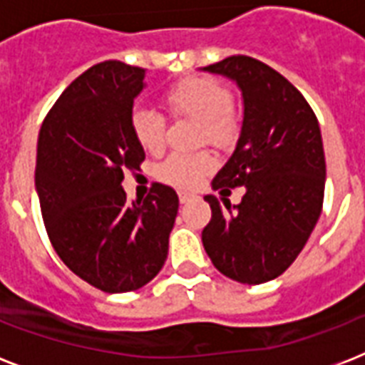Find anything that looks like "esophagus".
<instances>
[{
    "label": "esophagus",
    "instance_id": "esophagus-1",
    "mask_svg": "<svg viewBox=\"0 0 365 365\" xmlns=\"http://www.w3.org/2000/svg\"><path fill=\"white\" fill-rule=\"evenodd\" d=\"M193 199L195 197L191 193H180V202H182V205H187V202H191Z\"/></svg>",
    "mask_w": 365,
    "mask_h": 365
}]
</instances>
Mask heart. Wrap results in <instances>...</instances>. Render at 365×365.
I'll use <instances>...</instances> for the list:
<instances>
[{
	"label": "heart",
	"mask_w": 365,
	"mask_h": 365,
	"mask_svg": "<svg viewBox=\"0 0 365 365\" xmlns=\"http://www.w3.org/2000/svg\"><path fill=\"white\" fill-rule=\"evenodd\" d=\"M163 104L172 117H189L199 121L197 140L220 149L233 148L242 130L239 111L233 106L231 88L208 76H189L174 83L165 94ZM130 132L136 143L148 153L165 148L166 121L153 110L138 108L130 115ZM216 160L210 151L172 153L160 160L155 176L178 189H193L212 172Z\"/></svg>",
	"instance_id": "1"
}]
</instances>
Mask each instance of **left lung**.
Returning <instances> with one entry per match:
<instances>
[{
  "label": "left lung",
  "mask_w": 365,
  "mask_h": 365,
  "mask_svg": "<svg viewBox=\"0 0 365 365\" xmlns=\"http://www.w3.org/2000/svg\"><path fill=\"white\" fill-rule=\"evenodd\" d=\"M237 81L244 98L239 143L212 187H244L240 205L205 197L210 223L202 244L225 277L263 284L280 277L299 255L324 202L326 159L322 134L305 96L271 66L252 56L205 68Z\"/></svg>",
  "instance_id": "left-lung-1"
}]
</instances>
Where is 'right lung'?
<instances>
[{
	"mask_svg": "<svg viewBox=\"0 0 365 365\" xmlns=\"http://www.w3.org/2000/svg\"><path fill=\"white\" fill-rule=\"evenodd\" d=\"M138 66L106 60L77 77L48 110L37 138L36 189L48 240L66 267L106 294L142 288L168 255L176 191L153 183L128 202L125 170L145 159L130 132L143 88Z\"/></svg>",
	"mask_w": 365,
	"mask_h": 365,
	"instance_id": "1",
	"label": "right lung"
}]
</instances>
